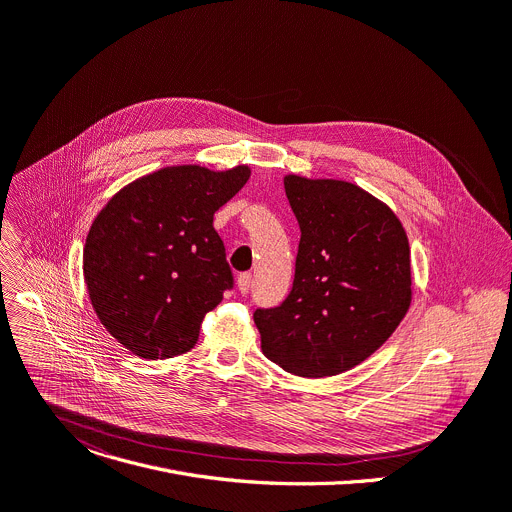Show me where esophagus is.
<instances>
[{
    "instance_id": "esophagus-1",
    "label": "esophagus",
    "mask_w": 512,
    "mask_h": 512,
    "mask_svg": "<svg viewBox=\"0 0 512 512\" xmlns=\"http://www.w3.org/2000/svg\"><path fill=\"white\" fill-rule=\"evenodd\" d=\"M251 286H253V275L251 273H241L237 277V288H239L241 294H249Z\"/></svg>"
}]
</instances>
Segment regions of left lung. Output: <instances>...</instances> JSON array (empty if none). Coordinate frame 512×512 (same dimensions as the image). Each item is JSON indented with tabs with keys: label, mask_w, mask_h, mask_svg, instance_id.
Returning <instances> with one entry per match:
<instances>
[{
	"label": "left lung",
	"mask_w": 512,
	"mask_h": 512,
	"mask_svg": "<svg viewBox=\"0 0 512 512\" xmlns=\"http://www.w3.org/2000/svg\"><path fill=\"white\" fill-rule=\"evenodd\" d=\"M300 224L294 284L253 318L267 359L302 378L337 376L378 351L404 318L410 247L396 214L337 179L286 175Z\"/></svg>",
	"instance_id": "left-lung-1"
}]
</instances>
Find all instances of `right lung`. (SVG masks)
I'll return each instance as SVG.
<instances>
[{
    "mask_svg": "<svg viewBox=\"0 0 512 512\" xmlns=\"http://www.w3.org/2000/svg\"><path fill=\"white\" fill-rule=\"evenodd\" d=\"M239 165L165 167L122 188L83 249L91 306L108 333L145 359L190 351L200 324L235 280L214 212L247 183Z\"/></svg>",
    "mask_w": 512,
    "mask_h": 512,
    "instance_id": "1",
    "label": "right lung"
}]
</instances>
